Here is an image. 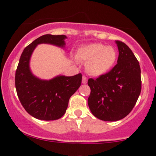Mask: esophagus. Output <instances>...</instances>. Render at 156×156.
Returning <instances> with one entry per match:
<instances>
[{
    "label": "esophagus",
    "instance_id": "obj_1",
    "mask_svg": "<svg viewBox=\"0 0 156 156\" xmlns=\"http://www.w3.org/2000/svg\"><path fill=\"white\" fill-rule=\"evenodd\" d=\"M82 83H83V84H87V78H86L85 76H83Z\"/></svg>",
    "mask_w": 156,
    "mask_h": 156
}]
</instances>
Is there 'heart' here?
<instances>
[{"mask_svg":"<svg viewBox=\"0 0 156 156\" xmlns=\"http://www.w3.org/2000/svg\"><path fill=\"white\" fill-rule=\"evenodd\" d=\"M78 60L87 62L86 70L90 75L99 77L107 74L115 64L118 53L112 46L100 43H92L78 49Z\"/></svg>","mask_w":156,"mask_h":156,"instance_id":"1","label":"heart"}]
</instances>
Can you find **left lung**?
Segmentation results:
<instances>
[{
	"label": "left lung",
	"instance_id": "8db88e82",
	"mask_svg": "<svg viewBox=\"0 0 156 156\" xmlns=\"http://www.w3.org/2000/svg\"><path fill=\"white\" fill-rule=\"evenodd\" d=\"M119 55L118 63L110 72L87 81L90 94L87 103L95 117L116 122L126 117L136 104L141 92L140 67L132 50L115 41Z\"/></svg>",
	"mask_w": 156,
	"mask_h": 156
}]
</instances>
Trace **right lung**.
<instances>
[{
	"label": "right lung",
	"instance_id": "add662e5",
	"mask_svg": "<svg viewBox=\"0 0 156 156\" xmlns=\"http://www.w3.org/2000/svg\"><path fill=\"white\" fill-rule=\"evenodd\" d=\"M66 38L62 34L42 35L26 47L20 56L15 76L17 95L26 112L39 120L60 119L66 112L70 97L81 86V73L43 80L36 77L30 69L31 56L37 45L48 44L64 49Z\"/></svg>",
	"mask_w": 156,
	"mask_h": 156
}]
</instances>
